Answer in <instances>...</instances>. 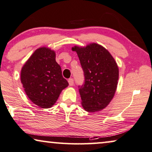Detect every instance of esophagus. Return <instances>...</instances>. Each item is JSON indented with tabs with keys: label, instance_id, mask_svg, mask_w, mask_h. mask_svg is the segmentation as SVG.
<instances>
[{
	"label": "esophagus",
	"instance_id": "1",
	"mask_svg": "<svg viewBox=\"0 0 152 152\" xmlns=\"http://www.w3.org/2000/svg\"><path fill=\"white\" fill-rule=\"evenodd\" d=\"M68 82H69V84L70 86H74V79H73L72 78H69V79H68Z\"/></svg>",
	"mask_w": 152,
	"mask_h": 152
}]
</instances>
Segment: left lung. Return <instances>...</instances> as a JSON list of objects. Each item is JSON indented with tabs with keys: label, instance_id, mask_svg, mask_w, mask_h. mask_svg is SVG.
I'll use <instances>...</instances> for the list:
<instances>
[{
	"label": "left lung",
	"instance_id": "1",
	"mask_svg": "<svg viewBox=\"0 0 152 152\" xmlns=\"http://www.w3.org/2000/svg\"><path fill=\"white\" fill-rule=\"evenodd\" d=\"M77 53L85 80L78 90L85 110L99 111L108 106L114 96L119 78L116 62L106 48L97 44L86 47L74 46Z\"/></svg>",
	"mask_w": 152,
	"mask_h": 152
}]
</instances>
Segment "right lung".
<instances>
[{"label": "right lung", "instance_id": "1", "mask_svg": "<svg viewBox=\"0 0 152 152\" xmlns=\"http://www.w3.org/2000/svg\"><path fill=\"white\" fill-rule=\"evenodd\" d=\"M21 80L28 98L43 108H50L69 86L56 61L55 52L46 47L36 50L26 62Z\"/></svg>", "mask_w": 152, "mask_h": 152}]
</instances>
